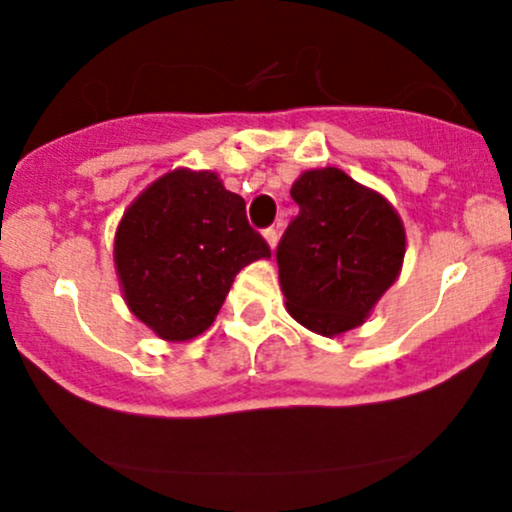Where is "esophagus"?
I'll return each mask as SVG.
<instances>
[{
    "instance_id": "esophagus-1",
    "label": "esophagus",
    "mask_w": 512,
    "mask_h": 512,
    "mask_svg": "<svg viewBox=\"0 0 512 512\" xmlns=\"http://www.w3.org/2000/svg\"><path fill=\"white\" fill-rule=\"evenodd\" d=\"M262 235H265L267 245H270V247H275V245H277V240H280V225H272V227H267V230L262 232Z\"/></svg>"
}]
</instances>
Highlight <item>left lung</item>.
Instances as JSON below:
<instances>
[{
    "label": "left lung",
    "mask_w": 512,
    "mask_h": 512,
    "mask_svg": "<svg viewBox=\"0 0 512 512\" xmlns=\"http://www.w3.org/2000/svg\"><path fill=\"white\" fill-rule=\"evenodd\" d=\"M289 195L299 215L275 252L289 314L324 337L349 332L399 277L404 225L379 193L339 168L307 170Z\"/></svg>",
    "instance_id": "left-lung-1"
}]
</instances>
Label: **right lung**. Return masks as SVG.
I'll return each mask as SVG.
<instances>
[{"instance_id":"1","label":"right lung","mask_w":512,"mask_h":512,"mask_svg":"<svg viewBox=\"0 0 512 512\" xmlns=\"http://www.w3.org/2000/svg\"><path fill=\"white\" fill-rule=\"evenodd\" d=\"M270 245L245 200L210 170H173L143 190L116 230L118 280L131 312L160 339L185 342L215 322L237 272Z\"/></svg>"}]
</instances>
